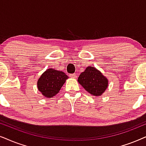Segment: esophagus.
<instances>
[{
	"label": "esophagus",
	"instance_id": "obj_1",
	"mask_svg": "<svg viewBox=\"0 0 146 146\" xmlns=\"http://www.w3.org/2000/svg\"><path fill=\"white\" fill-rule=\"evenodd\" d=\"M70 77H71V78L76 79L77 77V74H76V73H74V74H71V75H70Z\"/></svg>",
	"mask_w": 146,
	"mask_h": 146
}]
</instances>
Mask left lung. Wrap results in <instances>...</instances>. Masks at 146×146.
<instances>
[{
	"label": "left lung",
	"instance_id": "left-lung-1",
	"mask_svg": "<svg viewBox=\"0 0 146 146\" xmlns=\"http://www.w3.org/2000/svg\"><path fill=\"white\" fill-rule=\"evenodd\" d=\"M81 86L90 94L101 96L108 87V79L103 73L93 66L87 67L77 79Z\"/></svg>",
	"mask_w": 146,
	"mask_h": 146
}]
</instances>
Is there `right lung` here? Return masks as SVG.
<instances>
[{"instance_id":"obj_1","label":"right lung","mask_w":146,"mask_h":146,"mask_svg":"<svg viewBox=\"0 0 146 146\" xmlns=\"http://www.w3.org/2000/svg\"><path fill=\"white\" fill-rule=\"evenodd\" d=\"M68 78L69 77L64 72L50 68L46 69L38 79V90L45 98H53L59 92Z\"/></svg>"}]
</instances>
